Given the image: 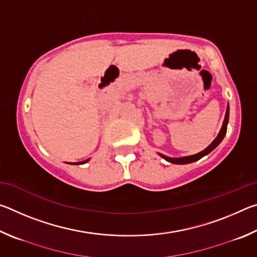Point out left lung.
Returning <instances> with one entry per match:
<instances>
[{
  "label": "left lung",
  "mask_w": 257,
  "mask_h": 257,
  "mask_svg": "<svg viewBox=\"0 0 257 257\" xmlns=\"http://www.w3.org/2000/svg\"><path fill=\"white\" fill-rule=\"evenodd\" d=\"M228 121H229V105L227 107V112H225V116H224V121H223V124H222V128H221L219 135H217V137L213 141L212 144L206 147L205 150L199 152L198 154H195V155H190V156H185V158H179V159H173V158H168V156L160 154L161 156L164 160H167L168 162L173 163V164H188L191 162H195V161H198L199 159H202L203 156L207 155L208 153H211V152L215 149V147L220 144L221 142H222V139L224 138V135L227 133V125H228Z\"/></svg>",
  "instance_id": "obj_1"
}]
</instances>
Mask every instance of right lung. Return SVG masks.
<instances>
[{
    "instance_id": "right-lung-1",
    "label": "right lung",
    "mask_w": 257,
    "mask_h": 257,
    "mask_svg": "<svg viewBox=\"0 0 257 257\" xmlns=\"http://www.w3.org/2000/svg\"><path fill=\"white\" fill-rule=\"evenodd\" d=\"M87 161H88V160H86V161H82V162H77V163H71V164H82V163H86V162H87Z\"/></svg>"
}]
</instances>
